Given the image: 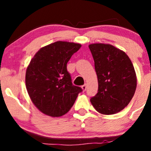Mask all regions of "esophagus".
Instances as JSON below:
<instances>
[{
    "label": "esophagus",
    "mask_w": 151,
    "mask_h": 151,
    "mask_svg": "<svg viewBox=\"0 0 151 151\" xmlns=\"http://www.w3.org/2000/svg\"><path fill=\"white\" fill-rule=\"evenodd\" d=\"M82 88L84 91H85V90H86V88H87V84H85V85H82Z\"/></svg>",
    "instance_id": "esophagus-1"
}]
</instances>
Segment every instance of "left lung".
I'll use <instances>...</instances> for the list:
<instances>
[{"label": "left lung", "instance_id": "obj_1", "mask_svg": "<svg viewBox=\"0 0 151 151\" xmlns=\"http://www.w3.org/2000/svg\"><path fill=\"white\" fill-rule=\"evenodd\" d=\"M94 61L98 90L91 103L98 113L120 112L132 99L137 86L133 64L125 52L111 45H89Z\"/></svg>", "mask_w": 151, "mask_h": 151}]
</instances>
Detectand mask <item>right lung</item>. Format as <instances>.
<instances>
[{
    "instance_id": "add662e5",
    "label": "right lung",
    "mask_w": 151,
    "mask_h": 151,
    "mask_svg": "<svg viewBox=\"0 0 151 151\" xmlns=\"http://www.w3.org/2000/svg\"><path fill=\"white\" fill-rule=\"evenodd\" d=\"M80 44L57 41L40 49L26 69V85L35 106L43 113L59 117L71 109L82 91L73 85L68 61Z\"/></svg>"
}]
</instances>
